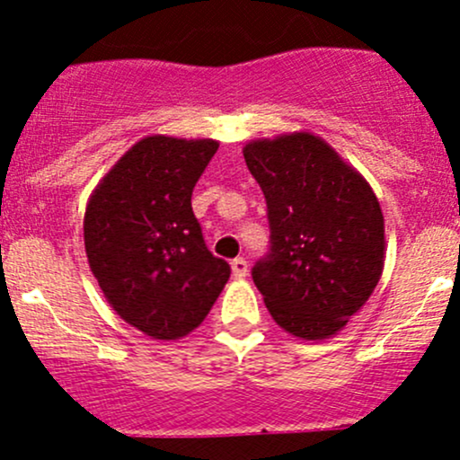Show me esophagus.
I'll return each mask as SVG.
<instances>
[{
	"mask_svg": "<svg viewBox=\"0 0 460 460\" xmlns=\"http://www.w3.org/2000/svg\"><path fill=\"white\" fill-rule=\"evenodd\" d=\"M231 271H234L235 278H244L249 273V264L244 258H235L234 262H231Z\"/></svg>",
	"mask_w": 460,
	"mask_h": 460,
	"instance_id": "obj_1",
	"label": "esophagus"
}]
</instances>
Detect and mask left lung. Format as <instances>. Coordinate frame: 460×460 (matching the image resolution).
Instances as JSON below:
<instances>
[{"label":"left lung","instance_id":"8db88e82","mask_svg":"<svg viewBox=\"0 0 460 460\" xmlns=\"http://www.w3.org/2000/svg\"><path fill=\"white\" fill-rule=\"evenodd\" d=\"M267 200L269 252L252 278L273 320L323 341L347 324L383 273L385 225L372 187L309 133L244 146Z\"/></svg>","mask_w":460,"mask_h":460}]
</instances>
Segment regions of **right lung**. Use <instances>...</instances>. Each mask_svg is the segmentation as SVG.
Returning <instances> with one entry per match:
<instances>
[{"mask_svg": "<svg viewBox=\"0 0 460 460\" xmlns=\"http://www.w3.org/2000/svg\"><path fill=\"white\" fill-rule=\"evenodd\" d=\"M217 142L144 137L91 196L84 244L111 307L157 341L198 327L231 276L204 243L193 187Z\"/></svg>", "mask_w": 460, "mask_h": 460, "instance_id": "add662e5", "label": "right lung"}]
</instances>
